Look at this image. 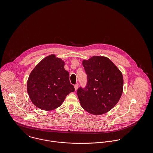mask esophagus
<instances>
[{
    "mask_svg": "<svg viewBox=\"0 0 153 153\" xmlns=\"http://www.w3.org/2000/svg\"><path fill=\"white\" fill-rule=\"evenodd\" d=\"M74 87H75V91L77 90V89H78V84H75V85H74Z\"/></svg>",
    "mask_w": 153,
    "mask_h": 153,
    "instance_id": "34e87169",
    "label": "esophagus"
}]
</instances>
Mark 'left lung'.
Masks as SVG:
<instances>
[{
    "label": "left lung",
    "instance_id": "left-lung-1",
    "mask_svg": "<svg viewBox=\"0 0 153 153\" xmlns=\"http://www.w3.org/2000/svg\"><path fill=\"white\" fill-rule=\"evenodd\" d=\"M87 75V85L76 94L82 107L89 113L101 115L112 109L120 99L123 76L108 58L94 56L82 62Z\"/></svg>",
    "mask_w": 153,
    "mask_h": 153
}]
</instances>
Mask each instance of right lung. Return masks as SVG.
I'll return each mask as SVG.
<instances>
[{
	"instance_id": "right-lung-1",
	"label": "right lung",
	"mask_w": 153,
	"mask_h": 153,
	"mask_svg": "<svg viewBox=\"0 0 153 153\" xmlns=\"http://www.w3.org/2000/svg\"><path fill=\"white\" fill-rule=\"evenodd\" d=\"M64 62L55 55L42 59L31 72L27 91L32 103L40 109L49 111L59 107L66 97L75 91L71 84Z\"/></svg>"
}]
</instances>
